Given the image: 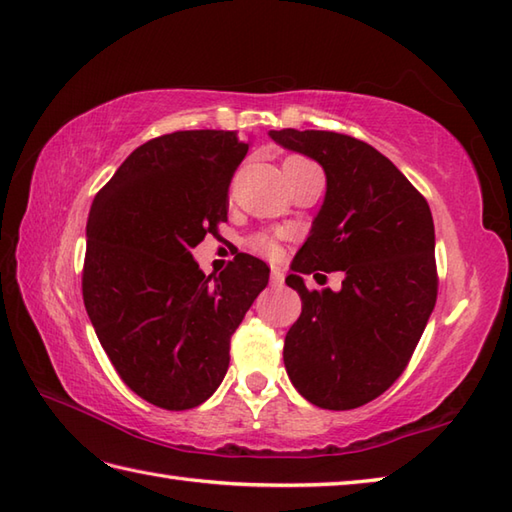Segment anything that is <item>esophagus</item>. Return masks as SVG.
I'll list each match as a JSON object with an SVG mask.
<instances>
[{"mask_svg":"<svg viewBox=\"0 0 512 512\" xmlns=\"http://www.w3.org/2000/svg\"><path fill=\"white\" fill-rule=\"evenodd\" d=\"M285 282V269L282 267H271V285L280 287Z\"/></svg>","mask_w":512,"mask_h":512,"instance_id":"1","label":"esophagus"}]
</instances>
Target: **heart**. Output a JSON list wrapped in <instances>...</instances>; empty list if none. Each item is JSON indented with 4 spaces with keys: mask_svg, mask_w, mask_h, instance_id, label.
Instances as JSON below:
<instances>
[{
    "mask_svg": "<svg viewBox=\"0 0 512 512\" xmlns=\"http://www.w3.org/2000/svg\"><path fill=\"white\" fill-rule=\"evenodd\" d=\"M249 247L256 249L258 254H265V256H271V258L278 254V245L271 241L269 236H254L252 241H249Z\"/></svg>",
    "mask_w": 512,
    "mask_h": 512,
    "instance_id": "obj_1",
    "label": "heart"
}]
</instances>
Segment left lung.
<instances>
[{
    "mask_svg": "<svg viewBox=\"0 0 512 512\" xmlns=\"http://www.w3.org/2000/svg\"><path fill=\"white\" fill-rule=\"evenodd\" d=\"M326 173V197L287 285L302 313L285 368L306 401L355 410L401 377L438 295L436 234L425 197L370 144L333 131H269ZM342 270L339 292L306 290L300 273Z\"/></svg>",
    "mask_w": 512,
    "mask_h": 512,
    "instance_id": "8db88e82",
    "label": "left lung"
}]
</instances>
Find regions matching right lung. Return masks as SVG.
<instances>
[{
  "instance_id": "1",
  "label": "right lung",
  "mask_w": 512,
  "mask_h": 512,
  "mask_svg": "<svg viewBox=\"0 0 512 512\" xmlns=\"http://www.w3.org/2000/svg\"><path fill=\"white\" fill-rule=\"evenodd\" d=\"M247 149L236 131L160 135L122 162L89 210L87 315L120 379L164 410L210 399L234 331L269 282V267L249 254L219 276L190 254L227 221V190Z\"/></svg>"
}]
</instances>
